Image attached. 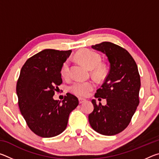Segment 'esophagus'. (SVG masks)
<instances>
[{"label":"esophagus","mask_w":159,"mask_h":159,"mask_svg":"<svg viewBox=\"0 0 159 159\" xmlns=\"http://www.w3.org/2000/svg\"><path fill=\"white\" fill-rule=\"evenodd\" d=\"M85 101V99H82V98H79V104H82Z\"/></svg>","instance_id":"34e87169"}]
</instances>
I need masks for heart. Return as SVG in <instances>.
Here are the masks:
<instances>
[{"mask_svg":"<svg viewBox=\"0 0 159 159\" xmlns=\"http://www.w3.org/2000/svg\"><path fill=\"white\" fill-rule=\"evenodd\" d=\"M76 57L81 61L88 69H95V72L98 75L102 73V69L100 66L102 63V57L98 52L89 49L80 50L76 54ZM70 61L66 60L61 64L60 73L61 76L68 78L70 72ZM95 88V84L92 81H81L76 80L70 86V90L72 93L79 97H85Z\"/></svg>","mask_w":159,"mask_h":159,"instance_id":"b5f03b06","label":"heart"}]
</instances>
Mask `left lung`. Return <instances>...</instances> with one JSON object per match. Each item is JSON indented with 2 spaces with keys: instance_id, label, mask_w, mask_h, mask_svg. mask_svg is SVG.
Returning <instances> with one entry per match:
<instances>
[{
  "instance_id": "left-lung-1",
  "label": "left lung",
  "mask_w": 159,
  "mask_h": 159,
  "mask_svg": "<svg viewBox=\"0 0 159 159\" xmlns=\"http://www.w3.org/2000/svg\"><path fill=\"white\" fill-rule=\"evenodd\" d=\"M92 48L103 52L110 63L109 74L96 98L107 99L105 106L93 99V111L88 116L90 126L104 135H114L127 128L139 104L140 76L138 66L127 50L111 42Z\"/></svg>"
}]
</instances>
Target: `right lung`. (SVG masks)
Wrapping results in <instances>:
<instances>
[{"label":"right lung","instance_id":"obj_1","mask_svg":"<svg viewBox=\"0 0 159 159\" xmlns=\"http://www.w3.org/2000/svg\"><path fill=\"white\" fill-rule=\"evenodd\" d=\"M71 52L43 50L28 59L20 71L16 88L19 107L29 128L42 138L62 133L70 113L79 105V99L70 93L61 102L52 98L62 83L61 64Z\"/></svg>","mask_w":159,"mask_h":159}]
</instances>
